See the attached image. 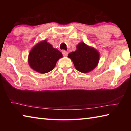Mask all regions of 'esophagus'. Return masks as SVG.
Instances as JSON below:
<instances>
[{"mask_svg": "<svg viewBox=\"0 0 131 131\" xmlns=\"http://www.w3.org/2000/svg\"><path fill=\"white\" fill-rule=\"evenodd\" d=\"M62 54L64 57H67L68 55V52L67 51H63Z\"/></svg>", "mask_w": 131, "mask_h": 131, "instance_id": "obj_1", "label": "esophagus"}]
</instances>
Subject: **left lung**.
Instances as JSON below:
<instances>
[{
    "mask_svg": "<svg viewBox=\"0 0 131 131\" xmlns=\"http://www.w3.org/2000/svg\"><path fill=\"white\" fill-rule=\"evenodd\" d=\"M76 48L75 51L68 54V57L72 59L77 70L87 73L96 67L100 57L96 50L83 42L80 43Z\"/></svg>",
    "mask_w": 131,
    "mask_h": 131,
    "instance_id": "left-lung-1",
    "label": "left lung"
}]
</instances>
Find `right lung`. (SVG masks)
Here are the masks:
<instances>
[{
  "label": "right lung",
  "mask_w": 131,
  "mask_h": 131,
  "mask_svg": "<svg viewBox=\"0 0 131 131\" xmlns=\"http://www.w3.org/2000/svg\"><path fill=\"white\" fill-rule=\"evenodd\" d=\"M62 54L44 40L35 45L29 54L28 63L32 69L40 73L50 72Z\"/></svg>",
  "instance_id": "obj_1"
}]
</instances>
